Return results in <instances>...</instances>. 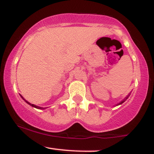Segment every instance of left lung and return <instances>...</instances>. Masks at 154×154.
<instances>
[{
  "label": "left lung",
  "instance_id": "8db88e82",
  "mask_svg": "<svg viewBox=\"0 0 154 154\" xmlns=\"http://www.w3.org/2000/svg\"><path fill=\"white\" fill-rule=\"evenodd\" d=\"M128 98V97H127V98H126V99H127V98ZM125 100H123L122 101L121 103H119V104H122V103H124V102H125Z\"/></svg>",
  "mask_w": 154,
  "mask_h": 154
}]
</instances>
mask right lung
Listing matches in <instances>:
<instances>
[{
    "label": "right lung",
    "mask_w": 154,
    "mask_h": 154,
    "mask_svg": "<svg viewBox=\"0 0 154 154\" xmlns=\"http://www.w3.org/2000/svg\"><path fill=\"white\" fill-rule=\"evenodd\" d=\"M21 96H22V95H21ZM22 98H23V99H24V98H23L22 96ZM25 100V101H26V103H27L28 104H29V105L32 106H33V107H35V108H37V109H44V108H42V107L38 106H35V105H34V104H32V103H29V102H28V101H26V100Z\"/></svg>",
    "instance_id": "obj_1"
}]
</instances>
